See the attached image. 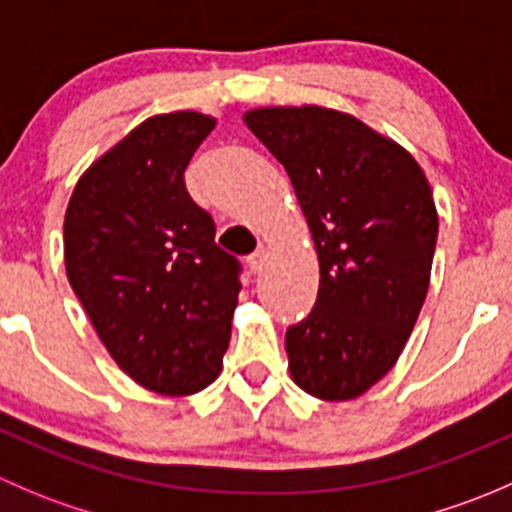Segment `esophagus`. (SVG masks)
I'll list each match as a JSON object with an SVG mask.
<instances>
[{"mask_svg":"<svg viewBox=\"0 0 512 512\" xmlns=\"http://www.w3.org/2000/svg\"><path fill=\"white\" fill-rule=\"evenodd\" d=\"M265 250H257L252 252L250 257H247V267H250L252 275H257V272H262V267H265Z\"/></svg>","mask_w":512,"mask_h":512,"instance_id":"34e87169","label":"esophagus"}]
</instances>
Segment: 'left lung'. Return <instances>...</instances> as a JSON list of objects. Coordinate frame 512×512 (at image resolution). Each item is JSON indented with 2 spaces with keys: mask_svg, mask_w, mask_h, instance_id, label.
Segmentation results:
<instances>
[{
  "mask_svg": "<svg viewBox=\"0 0 512 512\" xmlns=\"http://www.w3.org/2000/svg\"><path fill=\"white\" fill-rule=\"evenodd\" d=\"M242 118L285 165L319 260L317 304L287 329L289 374L314 399L352 401L399 361L426 299L431 185L404 146L352 113L265 106Z\"/></svg>",
  "mask_w": 512,
  "mask_h": 512,
  "instance_id": "obj_1",
  "label": "left lung"
}]
</instances>
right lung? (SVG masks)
<instances>
[{
	"label": "right lung",
	"mask_w": 512,
	"mask_h": 512,
	"mask_svg": "<svg viewBox=\"0 0 512 512\" xmlns=\"http://www.w3.org/2000/svg\"><path fill=\"white\" fill-rule=\"evenodd\" d=\"M215 123L198 111L146 118L84 170L64 218L66 277L98 339L163 396L218 379L240 292V265L183 183Z\"/></svg>",
	"instance_id": "add662e5"
}]
</instances>
